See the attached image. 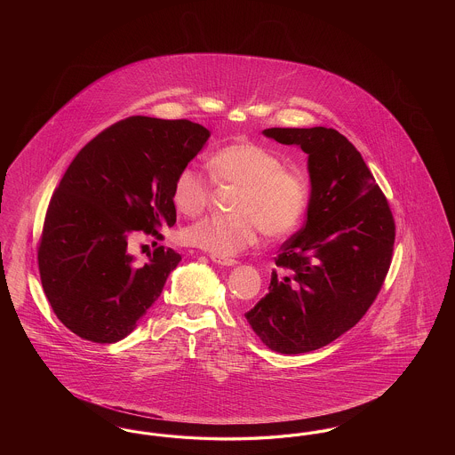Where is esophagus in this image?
I'll return each mask as SVG.
<instances>
[{"instance_id": "1", "label": "esophagus", "mask_w": 455, "mask_h": 455, "mask_svg": "<svg viewBox=\"0 0 455 455\" xmlns=\"http://www.w3.org/2000/svg\"><path fill=\"white\" fill-rule=\"evenodd\" d=\"M212 259H213V262H217V264H221V266H235V264H237V260L232 259V258H217V256H212Z\"/></svg>"}]
</instances>
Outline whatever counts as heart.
I'll list each match as a JSON object with an SVG mask.
<instances>
[{
	"mask_svg": "<svg viewBox=\"0 0 455 455\" xmlns=\"http://www.w3.org/2000/svg\"><path fill=\"white\" fill-rule=\"evenodd\" d=\"M220 184L238 186L232 201L234 215L206 217L189 225L182 238L217 258H232L259 240L291 234L308 204V188L302 173L283 167V160L266 147L237 141L213 153L208 160ZM208 179L193 167L180 169L172 184V203L186 217L201 215L210 204Z\"/></svg>",
	"mask_w": 455,
	"mask_h": 455,
	"instance_id": "heart-1",
	"label": "heart"
}]
</instances>
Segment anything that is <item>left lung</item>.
Returning a JSON list of instances; mask_svg holds the SVG:
<instances>
[{"instance_id":"8db88e82","label":"left lung","mask_w":455,"mask_h":455,"mask_svg":"<svg viewBox=\"0 0 455 455\" xmlns=\"http://www.w3.org/2000/svg\"><path fill=\"white\" fill-rule=\"evenodd\" d=\"M267 138L308 155L310 199L302 230L280 249L269 293L245 314L273 351L329 345L375 302L392 260L395 223L360 152L332 128H271Z\"/></svg>"}]
</instances>
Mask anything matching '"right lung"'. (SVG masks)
<instances>
[{"label":"right lung","instance_id":"obj_1","mask_svg":"<svg viewBox=\"0 0 455 455\" xmlns=\"http://www.w3.org/2000/svg\"><path fill=\"white\" fill-rule=\"evenodd\" d=\"M210 131L188 119L131 116L73 158L49 201L37 262L56 317L76 336L116 343L160 297L180 254L158 245L136 266L131 238L173 227L172 184ZM156 243V242H155Z\"/></svg>","mask_w":455,"mask_h":455}]
</instances>
